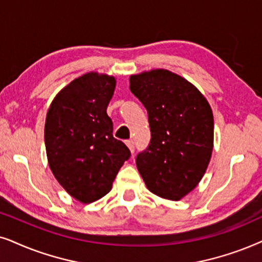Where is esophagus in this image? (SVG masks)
<instances>
[{"mask_svg": "<svg viewBox=\"0 0 262 262\" xmlns=\"http://www.w3.org/2000/svg\"><path fill=\"white\" fill-rule=\"evenodd\" d=\"M125 145L128 146V148L130 149L132 153H134V142H133V140H127V141H125Z\"/></svg>", "mask_w": 262, "mask_h": 262, "instance_id": "esophagus-1", "label": "esophagus"}]
</instances>
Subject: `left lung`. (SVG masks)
Instances as JSON below:
<instances>
[{"mask_svg":"<svg viewBox=\"0 0 262 262\" xmlns=\"http://www.w3.org/2000/svg\"><path fill=\"white\" fill-rule=\"evenodd\" d=\"M129 89L148 114L151 141L137 156L149 191L180 200L200 182L213 149V114L207 99L166 69L130 75Z\"/></svg>","mask_w":262,"mask_h":262,"instance_id":"8db88e82","label":"left lung"}]
</instances>
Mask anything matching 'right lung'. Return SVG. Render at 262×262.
I'll use <instances>...</instances> for the list:
<instances>
[{
	"instance_id": "right-lung-1",
	"label": "right lung",
	"mask_w": 262,
	"mask_h": 262,
	"mask_svg": "<svg viewBox=\"0 0 262 262\" xmlns=\"http://www.w3.org/2000/svg\"><path fill=\"white\" fill-rule=\"evenodd\" d=\"M115 86L114 76L87 73L57 93L47 114L49 166L66 191L82 204L109 193L130 157L127 146L114 138L106 114Z\"/></svg>"
}]
</instances>
